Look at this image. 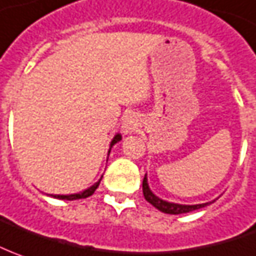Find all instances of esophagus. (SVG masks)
<instances>
[{
	"mask_svg": "<svg viewBox=\"0 0 256 256\" xmlns=\"http://www.w3.org/2000/svg\"><path fill=\"white\" fill-rule=\"evenodd\" d=\"M138 126H140L138 119L136 118L134 114H128V118L123 120V124H122V132H123L124 134H130V133L136 132V130L138 128Z\"/></svg>",
	"mask_w": 256,
	"mask_h": 256,
	"instance_id": "esophagus-1",
	"label": "esophagus"
}]
</instances>
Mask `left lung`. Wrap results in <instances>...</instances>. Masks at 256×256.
Segmentation results:
<instances>
[{"mask_svg": "<svg viewBox=\"0 0 256 256\" xmlns=\"http://www.w3.org/2000/svg\"><path fill=\"white\" fill-rule=\"evenodd\" d=\"M142 194L146 198V200L154 208H158L160 212L166 213V214H182V213H189L198 208H206L208 204L213 203V202H208V203H200V204H179V203H172V202H166L161 198H158L157 194H152V190L148 186V179H147V174L144 175L142 179Z\"/></svg>", "mask_w": 256, "mask_h": 256, "instance_id": "obj_1", "label": "left lung"}]
</instances>
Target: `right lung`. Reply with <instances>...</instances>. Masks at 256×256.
I'll return each mask as SVG.
<instances>
[{
  "instance_id": "1",
  "label": "right lung",
  "mask_w": 256,
  "mask_h": 256,
  "mask_svg": "<svg viewBox=\"0 0 256 256\" xmlns=\"http://www.w3.org/2000/svg\"><path fill=\"white\" fill-rule=\"evenodd\" d=\"M122 140V134H114V137L112 138V142H110V146H109V151H108V156L110 154V150H112V147H114L116 142H119ZM102 179V178H100ZM100 179H99L96 184H94L92 186H90L88 189H85L82 192H78V194H50V196H53L56 199H62V200H76V199H85V198H88V196H91L94 192H95V189L99 186V182H100Z\"/></svg>"
}]
</instances>
